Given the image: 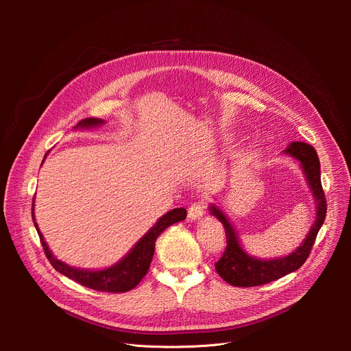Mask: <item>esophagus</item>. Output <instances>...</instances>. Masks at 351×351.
Instances as JSON below:
<instances>
[{"instance_id":"1","label":"esophagus","mask_w":351,"mask_h":351,"mask_svg":"<svg viewBox=\"0 0 351 351\" xmlns=\"http://www.w3.org/2000/svg\"><path fill=\"white\" fill-rule=\"evenodd\" d=\"M206 209V202L200 200L197 204H193L189 209H188V217L191 220H199L202 216H204V212Z\"/></svg>"}]
</instances>
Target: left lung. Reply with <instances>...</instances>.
<instances>
[{
  "label": "left lung",
  "instance_id": "obj_1",
  "mask_svg": "<svg viewBox=\"0 0 351 351\" xmlns=\"http://www.w3.org/2000/svg\"><path fill=\"white\" fill-rule=\"evenodd\" d=\"M283 154L300 163L310 192L313 197H315L316 219L307 236L304 237V241L290 254L274 257V259H259V257H254L245 250L241 241H239V233L230 223L225 212L212 204L209 206V213L223 225L228 243L223 256L220 257V261L215 265V267L220 278L232 286L252 287L266 285L302 267L310 254L322 225L324 223L327 205L322 188L320 160L315 147L304 142H291L283 151Z\"/></svg>",
  "mask_w": 351,
  "mask_h": 351
}]
</instances>
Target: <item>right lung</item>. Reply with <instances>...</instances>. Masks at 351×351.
<instances>
[{
    "mask_svg": "<svg viewBox=\"0 0 351 351\" xmlns=\"http://www.w3.org/2000/svg\"><path fill=\"white\" fill-rule=\"evenodd\" d=\"M104 123H105L104 119L86 118L80 121L73 129H95L98 126H102ZM34 202H32V222L36 232H38L41 245L52 267L57 271H60L61 274L66 276V278L72 279L73 282H77L85 287L99 290V291H108V293H122L136 287V285L143 279V276L147 273V270H149L154 252H155V242L159 237V234L166 228H169L171 225L182 222V220L186 219L185 208H176L169 210L168 213H165L162 217L158 219V222L139 239V241L134 245V247L129 250L119 262L105 269L89 270V269H80V267L69 266L58 261L57 257L52 254L47 242L44 241V236L40 232L38 225L35 222Z\"/></svg>",
    "mask_w": 351,
    "mask_h": 351,
    "instance_id": "1",
    "label": "right lung"
}]
</instances>
